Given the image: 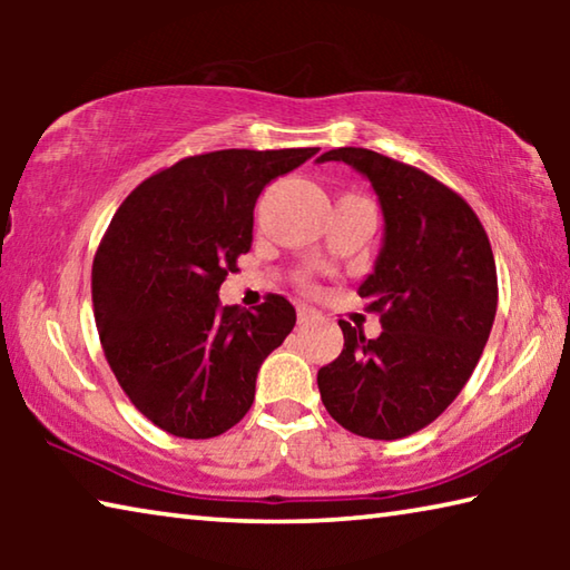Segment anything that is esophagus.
I'll return each instance as SVG.
<instances>
[{
	"mask_svg": "<svg viewBox=\"0 0 570 570\" xmlns=\"http://www.w3.org/2000/svg\"><path fill=\"white\" fill-rule=\"evenodd\" d=\"M296 320H298V324H308V322L314 320V308L298 306V308H296Z\"/></svg>",
	"mask_w": 570,
	"mask_h": 570,
	"instance_id": "34e87169",
	"label": "esophagus"
}]
</instances>
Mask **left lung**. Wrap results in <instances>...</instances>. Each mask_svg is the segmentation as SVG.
<instances>
[{
  "label": "left lung",
  "instance_id": "1",
  "mask_svg": "<svg viewBox=\"0 0 570 570\" xmlns=\"http://www.w3.org/2000/svg\"><path fill=\"white\" fill-rule=\"evenodd\" d=\"M377 193L384 238L360 296L382 334L340 322L344 350L316 374L326 412L370 440L428 428L465 387L493 330L495 258L465 198L420 168L366 148H336Z\"/></svg>",
  "mask_w": 570,
  "mask_h": 570
}]
</instances>
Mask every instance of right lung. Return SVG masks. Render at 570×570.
<instances>
[{"label": "right lung", "instance_id": "right-lung-1", "mask_svg": "<svg viewBox=\"0 0 570 570\" xmlns=\"http://www.w3.org/2000/svg\"><path fill=\"white\" fill-rule=\"evenodd\" d=\"M320 148L214 150L142 180L92 262V306L115 380L176 438L224 435L254 404L258 366L296 324L268 294L256 312L218 288L254 240V206L274 178Z\"/></svg>", "mask_w": 570, "mask_h": 570}]
</instances>
